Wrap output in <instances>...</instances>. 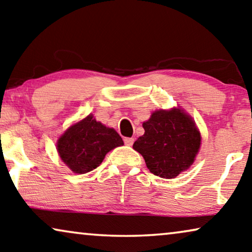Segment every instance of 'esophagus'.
Returning a JSON list of instances; mask_svg holds the SVG:
<instances>
[{"label":"esophagus","instance_id":"34e87169","mask_svg":"<svg viewBox=\"0 0 252 252\" xmlns=\"http://www.w3.org/2000/svg\"><path fill=\"white\" fill-rule=\"evenodd\" d=\"M124 142H125L126 146H133L134 143V139L133 137H125V140H124Z\"/></svg>","mask_w":252,"mask_h":252}]
</instances>
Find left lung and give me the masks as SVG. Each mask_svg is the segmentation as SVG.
Returning <instances> with one entry per match:
<instances>
[{"label":"left lung","instance_id":"8db88e82","mask_svg":"<svg viewBox=\"0 0 252 252\" xmlns=\"http://www.w3.org/2000/svg\"><path fill=\"white\" fill-rule=\"evenodd\" d=\"M144 134L133 144L151 173L173 179L188 170L201 147V133L180 108L157 110L143 123Z\"/></svg>","mask_w":252,"mask_h":252}]
</instances>
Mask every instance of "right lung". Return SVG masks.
Instances as JSON below:
<instances>
[{
    "mask_svg": "<svg viewBox=\"0 0 252 252\" xmlns=\"http://www.w3.org/2000/svg\"><path fill=\"white\" fill-rule=\"evenodd\" d=\"M123 144L115 129L89 115L65 130L57 141V151L72 172L84 174L99 166L110 150Z\"/></svg>",
    "mask_w": 252,
    "mask_h": 252,
    "instance_id": "obj_1",
    "label": "right lung"
}]
</instances>
